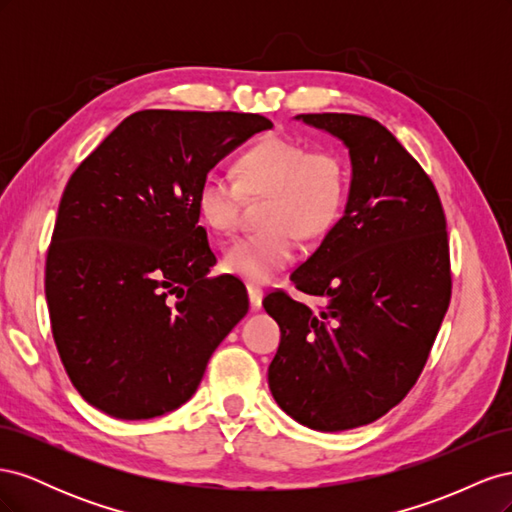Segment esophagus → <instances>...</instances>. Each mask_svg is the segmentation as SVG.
<instances>
[{
	"label": "esophagus",
	"instance_id": "1",
	"mask_svg": "<svg viewBox=\"0 0 512 512\" xmlns=\"http://www.w3.org/2000/svg\"><path fill=\"white\" fill-rule=\"evenodd\" d=\"M247 297H250V305L254 309H260L262 307V297H265V292H262V288L254 286V284H247Z\"/></svg>",
	"mask_w": 512,
	"mask_h": 512
}]
</instances>
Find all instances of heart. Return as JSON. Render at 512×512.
<instances>
[{"mask_svg": "<svg viewBox=\"0 0 512 512\" xmlns=\"http://www.w3.org/2000/svg\"><path fill=\"white\" fill-rule=\"evenodd\" d=\"M348 168L331 149L312 151L305 143L273 136L247 149L239 179L209 170L198 185L196 205L203 222L228 235L239 224L245 194L269 196L262 209L265 230L226 245L222 265L247 282L265 284L299 254V235L318 239L339 222L348 198Z\"/></svg>", "mask_w": 512, "mask_h": 512, "instance_id": "obj_1", "label": "heart"}]
</instances>
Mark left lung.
I'll list each match as a JSON object with an SVG mask.
<instances>
[{
    "instance_id": "left-lung-1",
    "label": "left lung",
    "mask_w": 512,
    "mask_h": 512,
    "mask_svg": "<svg viewBox=\"0 0 512 512\" xmlns=\"http://www.w3.org/2000/svg\"><path fill=\"white\" fill-rule=\"evenodd\" d=\"M294 119L342 141L352 173L344 215L290 275L324 305L284 292L262 301L282 331L269 389L297 423L346 431L384 416L421 376L451 301L446 220L431 179L380 121Z\"/></svg>"
}]
</instances>
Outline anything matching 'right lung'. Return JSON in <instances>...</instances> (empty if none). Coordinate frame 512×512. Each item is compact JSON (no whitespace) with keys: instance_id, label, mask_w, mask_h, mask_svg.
I'll return each mask as SVG.
<instances>
[{"instance_id":"add662e5","label":"right lung","mask_w":512,"mask_h":512,"mask_svg":"<svg viewBox=\"0 0 512 512\" xmlns=\"http://www.w3.org/2000/svg\"><path fill=\"white\" fill-rule=\"evenodd\" d=\"M273 123L252 113L138 111L74 170L46 256L51 329L89 406L145 421L177 410L247 314L245 286L207 277L198 185Z\"/></svg>"}]
</instances>
